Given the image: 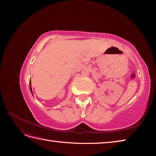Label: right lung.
<instances>
[{
    "label": "right lung",
    "instance_id": "obj_1",
    "mask_svg": "<svg viewBox=\"0 0 156 156\" xmlns=\"http://www.w3.org/2000/svg\"><path fill=\"white\" fill-rule=\"evenodd\" d=\"M29 84H30V92H31V93H32V87H31V81H30V83H29ZM33 95V94H32Z\"/></svg>",
    "mask_w": 156,
    "mask_h": 156
}]
</instances>
